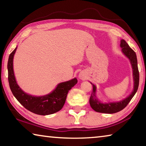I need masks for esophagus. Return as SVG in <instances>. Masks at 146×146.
<instances>
[{"mask_svg": "<svg viewBox=\"0 0 146 146\" xmlns=\"http://www.w3.org/2000/svg\"><path fill=\"white\" fill-rule=\"evenodd\" d=\"M78 78L81 79V80H85V79L87 78L86 73L85 72H84V71H81L78 75Z\"/></svg>", "mask_w": 146, "mask_h": 146, "instance_id": "1", "label": "esophagus"}]
</instances>
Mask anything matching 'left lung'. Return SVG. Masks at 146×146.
Segmentation results:
<instances>
[{
	"mask_svg": "<svg viewBox=\"0 0 146 146\" xmlns=\"http://www.w3.org/2000/svg\"><path fill=\"white\" fill-rule=\"evenodd\" d=\"M120 48H122V52L123 55L129 59L131 64L133 78V90L127 97L122 100L118 101V102L103 103L101 102L96 96V92H97L96 86L90 82L93 86V91L90 98V104L91 108L97 112L111 114V113L120 111L126 107L138 90V85H139V72H138V69L137 55L135 51L130 48L123 39L120 40Z\"/></svg>",
	"mask_w": 146,
	"mask_h": 146,
	"instance_id": "left-lung-1",
	"label": "left lung"
}]
</instances>
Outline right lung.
Listing matches in <instances>:
<instances>
[{
  "label": "right lung",
  "instance_id": "right-lung-1",
  "mask_svg": "<svg viewBox=\"0 0 146 146\" xmlns=\"http://www.w3.org/2000/svg\"><path fill=\"white\" fill-rule=\"evenodd\" d=\"M17 48L9 55L8 62L9 84L14 97L24 108L35 114L48 115L58 112L63 108L68 91L77 83V79L59 83L55 90L46 95L33 96L25 93L19 87L14 74L13 62Z\"/></svg>",
  "mask_w": 146,
  "mask_h": 146
}]
</instances>
